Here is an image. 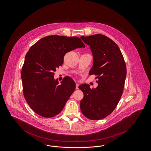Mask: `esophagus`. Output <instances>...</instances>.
Returning a JSON list of instances; mask_svg holds the SVG:
<instances>
[{
    "label": "esophagus",
    "mask_w": 151,
    "mask_h": 151,
    "mask_svg": "<svg viewBox=\"0 0 151 151\" xmlns=\"http://www.w3.org/2000/svg\"><path fill=\"white\" fill-rule=\"evenodd\" d=\"M78 86H79V84L77 83H76V89H78Z\"/></svg>",
    "instance_id": "esophagus-1"
}]
</instances>
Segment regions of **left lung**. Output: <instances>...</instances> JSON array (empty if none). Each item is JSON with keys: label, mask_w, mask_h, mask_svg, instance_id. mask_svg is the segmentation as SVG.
<instances>
[{"label": "left lung", "mask_w": 151, "mask_h": 151, "mask_svg": "<svg viewBox=\"0 0 151 151\" xmlns=\"http://www.w3.org/2000/svg\"><path fill=\"white\" fill-rule=\"evenodd\" d=\"M90 46L93 57L89 74H95L98 86L91 89L88 84L78 88L83 93L80 108L87 118L98 120L114 111L122 96L127 76V67L117 45L106 36L95 34L81 37Z\"/></svg>", "instance_id": "left-lung-1"}]
</instances>
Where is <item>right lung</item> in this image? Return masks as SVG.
<instances>
[{
    "label": "right lung",
    "mask_w": 151,
    "mask_h": 151,
    "mask_svg": "<svg viewBox=\"0 0 151 151\" xmlns=\"http://www.w3.org/2000/svg\"><path fill=\"white\" fill-rule=\"evenodd\" d=\"M76 37L50 35L32 45L26 55L21 71L24 98L31 108L44 117L59 114L76 89L73 80L65 77L60 84L54 72L63 62L65 55L85 47Z\"/></svg>",
    "instance_id": "add662e5"
}]
</instances>
